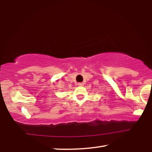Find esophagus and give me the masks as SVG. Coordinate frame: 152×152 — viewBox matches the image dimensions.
Wrapping results in <instances>:
<instances>
[{
    "instance_id": "34e87169",
    "label": "esophagus",
    "mask_w": 152,
    "mask_h": 152,
    "mask_svg": "<svg viewBox=\"0 0 152 152\" xmlns=\"http://www.w3.org/2000/svg\"><path fill=\"white\" fill-rule=\"evenodd\" d=\"M78 85L80 86H82L84 85V84L82 83V82H79V83H78Z\"/></svg>"
}]
</instances>
